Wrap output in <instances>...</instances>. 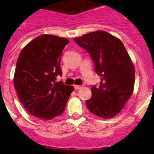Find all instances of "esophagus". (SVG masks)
Masks as SVG:
<instances>
[{
    "label": "esophagus",
    "mask_w": 154,
    "mask_h": 154,
    "mask_svg": "<svg viewBox=\"0 0 154 154\" xmlns=\"http://www.w3.org/2000/svg\"><path fill=\"white\" fill-rule=\"evenodd\" d=\"M74 88L75 89H76V90H79V89H81L82 88V85H74Z\"/></svg>",
    "instance_id": "esophagus-1"
}]
</instances>
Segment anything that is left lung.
<instances>
[{"label": "left lung", "mask_w": 154, "mask_h": 154, "mask_svg": "<svg viewBox=\"0 0 154 154\" xmlns=\"http://www.w3.org/2000/svg\"><path fill=\"white\" fill-rule=\"evenodd\" d=\"M76 44L90 55L95 72L101 77L99 86H92L88 109L104 119L117 115L133 92L135 69L120 40L104 31L75 38Z\"/></svg>", "instance_id": "left-lung-1"}]
</instances>
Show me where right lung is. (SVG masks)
I'll return each instance as SVG.
<instances>
[{
  "mask_svg": "<svg viewBox=\"0 0 154 154\" xmlns=\"http://www.w3.org/2000/svg\"><path fill=\"white\" fill-rule=\"evenodd\" d=\"M69 40L42 35L21 50L14 77L17 96L31 115L44 120L52 119L65 110L74 88L56 82L62 75V51Z\"/></svg>",
  "mask_w": 154,
  "mask_h": 154,
  "instance_id": "1",
  "label": "right lung"
}]
</instances>
